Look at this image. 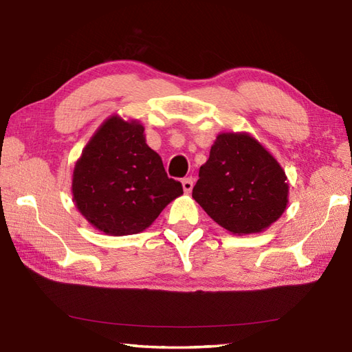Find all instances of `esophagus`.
<instances>
[{"label": "esophagus", "mask_w": 352, "mask_h": 352, "mask_svg": "<svg viewBox=\"0 0 352 352\" xmlns=\"http://www.w3.org/2000/svg\"><path fill=\"white\" fill-rule=\"evenodd\" d=\"M192 185H194V181H192V177H185L184 181H182V186H184V191L188 194V192H191V190H192Z\"/></svg>", "instance_id": "34e87169"}]
</instances>
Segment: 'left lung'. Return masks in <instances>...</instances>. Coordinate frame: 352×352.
<instances>
[{"label":"left lung","mask_w":352,"mask_h":352,"mask_svg":"<svg viewBox=\"0 0 352 352\" xmlns=\"http://www.w3.org/2000/svg\"><path fill=\"white\" fill-rule=\"evenodd\" d=\"M287 194L285 170L247 132L217 135L192 188V199L233 235L268 229L286 210Z\"/></svg>","instance_id":"obj_1"}]
</instances>
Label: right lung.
<instances>
[{
	"mask_svg": "<svg viewBox=\"0 0 352 352\" xmlns=\"http://www.w3.org/2000/svg\"><path fill=\"white\" fill-rule=\"evenodd\" d=\"M184 194L161 156L146 144L144 126L111 116L85 144L72 176L76 209L105 235H135Z\"/></svg>",
	"mask_w": 352,
	"mask_h": 352,
	"instance_id": "right-lung-1",
	"label": "right lung"
}]
</instances>
